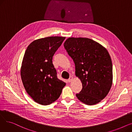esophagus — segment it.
Instances as JSON below:
<instances>
[{"instance_id": "obj_1", "label": "esophagus", "mask_w": 132, "mask_h": 132, "mask_svg": "<svg viewBox=\"0 0 132 132\" xmlns=\"http://www.w3.org/2000/svg\"><path fill=\"white\" fill-rule=\"evenodd\" d=\"M73 78L72 77H70V78H69L68 79V82H71L72 81V80H73Z\"/></svg>"}]
</instances>
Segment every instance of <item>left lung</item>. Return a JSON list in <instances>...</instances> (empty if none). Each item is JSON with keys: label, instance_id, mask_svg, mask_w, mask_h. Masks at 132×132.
Listing matches in <instances>:
<instances>
[{"label": "left lung", "instance_id": "1", "mask_svg": "<svg viewBox=\"0 0 132 132\" xmlns=\"http://www.w3.org/2000/svg\"><path fill=\"white\" fill-rule=\"evenodd\" d=\"M64 46L82 84L77 98L87 105L98 103L108 95L112 83V64L107 50L88 38L70 37Z\"/></svg>", "mask_w": 132, "mask_h": 132}]
</instances>
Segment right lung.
<instances>
[{
	"label": "right lung",
	"instance_id": "right-lung-1",
	"mask_svg": "<svg viewBox=\"0 0 132 132\" xmlns=\"http://www.w3.org/2000/svg\"><path fill=\"white\" fill-rule=\"evenodd\" d=\"M48 37L33 41L25 52L21 76L27 93L35 102L49 105L56 101L66 84L57 78L53 56L65 40Z\"/></svg>",
	"mask_w": 132,
	"mask_h": 132
}]
</instances>
